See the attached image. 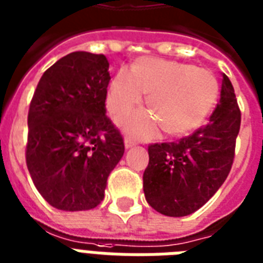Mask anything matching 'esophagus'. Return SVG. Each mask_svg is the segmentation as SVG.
I'll return each instance as SVG.
<instances>
[{"label": "esophagus", "mask_w": 263, "mask_h": 263, "mask_svg": "<svg viewBox=\"0 0 263 263\" xmlns=\"http://www.w3.org/2000/svg\"><path fill=\"white\" fill-rule=\"evenodd\" d=\"M124 146H125V148H131V147L135 146V142H134L132 139L125 138V139H124Z\"/></svg>", "instance_id": "obj_1"}]
</instances>
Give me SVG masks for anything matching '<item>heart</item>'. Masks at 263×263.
<instances>
[{
	"instance_id": "1",
	"label": "heart",
	"mask_w": 263,
	"mask_h": 263,
	"mask_svg": "<svg viewBox=\"0 0 263 263\" xmlns=\"http://www.w3.org/2000/svg\"><path fill=\"white\" fill-rule=\"evenodd\" d=\"M217 81L205 69L159 58H140L131 72L121 69L110 81L108 108L115 115L131 110L147 95L150 112H134L120 119L121 127L139 139L153 138L158 124L172 136L197 129L217 98Z\"/></svg>"
}]
</instances>
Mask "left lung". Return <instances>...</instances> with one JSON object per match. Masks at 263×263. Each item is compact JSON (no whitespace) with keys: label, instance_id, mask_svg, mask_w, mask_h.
I'll return each mask as SVG.
<instances>
[{"label":"left lung","instance_id":"obj_1","mask_svg":"<svg viewBox=\"0 0 263 263\" xmlns=\"http://www.w3.org/2000/svg\"><path fill=\"white\" fill-rule=\"evenodd\" d=\"M240 110L231 81L223 74L220 101L206 125L180 142L151 144L143 174L147 202L170 217L201 208L227 178L235 155Z\"/></svg>","mask_w":263,"mask_h":263}]
</instances>
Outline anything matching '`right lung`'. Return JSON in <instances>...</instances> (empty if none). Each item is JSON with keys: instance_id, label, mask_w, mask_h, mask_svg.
<instances>
[{"instance_id": "1", "label": "right lung", "mask_w": 263, "mask_h": 263, "mask_svg": "<svg viewBox=\"0 0 263 263\" xmlns=\"http://www.w3.org/2000/svg\"><path fill=\"white\" fill-rule=\"evenodd\" d=\"M109 81L105 55L77 51L61 58L37 83L25 158L36 189L54 208L97 206L124 154L120 132L105 115Z\"/></svg>"}]
</instances>
